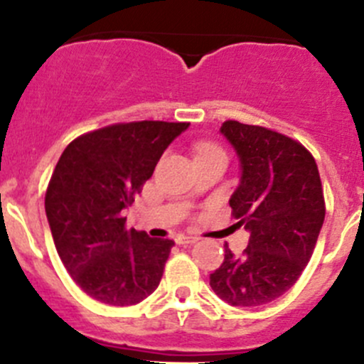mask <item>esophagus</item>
Here are the masks:
<instances>
[{"label":"esophagus","mask_w":364,"mask_h":364,"mask_svg":"<svg viewBox=\"0 0 364 364\" xmlns=\"http://www.w3.org/2000/svg\"><path fill=\"white\" fill-rule=\"evenodd\" d=\"M197 240H199V237L186 236V234H179V236L176 237V243H178V245H192V243H196Z\"/></svg>","instance_id":"esophagus-1"}]
</instances>
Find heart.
<instances>
[{"mask_svg": "<svg viewBox=\"0 0 364 364\" xmlns=\"http://www.w3.org/2000/svg\"><path fill=\"white\" fill-rule=\"evenodd\" d=\"M211 153H222V149L213 144H208V142H200V144L196 146V156L211 155Z\"/></svg>", "mask_w": 364, "mask_h": 364, "instance_id": "1", "label": "heart"}]
</instances>
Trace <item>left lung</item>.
I'll list each match as a JSON object with an SVG mask.
<instances>
[{
  "label": "left lung",
  "instance_id": "obj_1",
  "mask_svg": "<svg viewBox=\"0 0 364 364\" xmlns=\"http://www.w3.org/2000/svg\"><path fill=\"white\" fill-rule=\"evenodd\" d=\"M220 134L240 159L229 204L250 241L243 257L225 245L209 285L232 306H260L285 294L314 253L326 215L321 176L310 151L278 132L225 121Z\"/></svg>",
  "mask_w": 364,
  "mask_h": 364
}]
</instances>
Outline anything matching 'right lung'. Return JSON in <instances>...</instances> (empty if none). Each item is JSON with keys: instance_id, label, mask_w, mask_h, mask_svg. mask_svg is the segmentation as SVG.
I'll use <instances>...</instances> for the list:
<instances>
[{"instance_id": "right-lung-1", "label": "right lung", "mask_w": 364, "mask_h": 364, "mask_svg": "<svg viewBox=\"0 0 364 364\" xmlns=\"http://www.w3.org/2000/svg\"><path fill=\"white\" fill-rule=\"evenodd\" d=\"M190 123L137 121L90 132L67 146L46 193L58 255L100 303L130 306L159 287L172 240L127 229L124 209Z\"/></svg>"}]
</instances>
